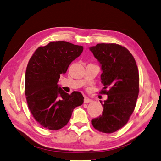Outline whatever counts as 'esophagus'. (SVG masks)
Here are the masks:
<instances>
[{"label": "esophagus", "mask_w": 161, "mask_h": 161, "mask_svg": "<svg viewBox=\"0 0 161 161\" xmlns=\"http://www.w3.org/2000/svg\"><path fill=\"white\" fill-rule=\"evenodd\" d=\"M92 101L90 99V98H88V97H84V103H91Z\"/></svg>", "instance_id": "esophagus-1"}]
</instances>
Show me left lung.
I'll return each mask as SVG.
<instances>
[{
  "instance_id": "8db88e82",
  "label": "left lung",
  "mask_w": 161,
  "mask_h": 161,
  "mask_svg": "<svg viewBox=\"0 0 161 161\" xmlns=\"http://www.w3.org/2000/svg\"><path fill=\"white\" fill-rule=\"evenodd\" d=\"M101 64L100 92L108 99L101 105L102 116L92 120L94 129L105 133L120 129L129 120L139 94V75L133 55L116 43H98L90 48Z\"/></svg>"
}]
</instances>
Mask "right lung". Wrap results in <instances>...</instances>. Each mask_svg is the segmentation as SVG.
Returning <instances> with one entry per match:
<instances>
[{"label":"right lung","instance_id":"right-lung-1","mask_svg":"<svg viewBox=\"0 0 161 161\" xmlns=\"http://www.w3.org/2000/svg\"><path fill=\"white\" fill-rule=\"evenodd\" d=\"M84 47L64 41H52L36 49L25 75V95L32 116L39 125L52 130L67 125L73 109L84 103L80 92L66 93L58 87L61 74L67 72Z\"/></svg>","mask_w":161,"mask_h":161}]
</instances>
